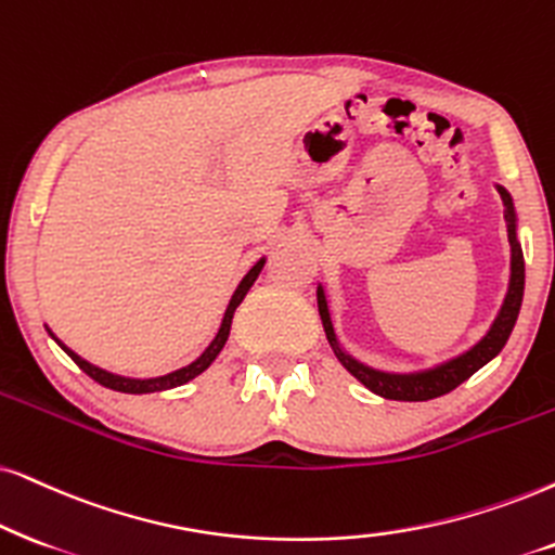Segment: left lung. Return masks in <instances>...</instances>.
<instances>
[{"instance_id": "1", "label": "left lung", "mask_w": 555, "mask_h": 555, "mask_svg": "<svg viewBox=\"0 0 555 555\" xmlns=\"http://www.w3.org/2000/svg\"><path fill=\"white\" fill-rule=\"evenodd\" d=\"M496 192L502 196L504 217H507V237H509L507 294H504L500 310H496V318L492 320V325L487 327V333H483L472 348H466L464 353L417 371H382V369L369 366V363H361L359 359H353L346 348H343L338 333H335L333 314H330L325 284L322 282L318 284V310H320V320H322V327H325V338L330 343V348H333L335 359L343 363V369H346L350 376L359 378L369 391H374V395L384 399H397V402H427V399L443 397L455 387H461L468 376H474L481 366H487L489 361L500 356V350L504 348V343H507L522 307L525 258H522L520 233H517L515 199H512V194L500 184H496Z\"/></svg>"}]
</instances>
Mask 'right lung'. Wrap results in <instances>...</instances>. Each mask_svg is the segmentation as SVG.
Instances as JSON below:
<instances>
[{"label": "right lung", "mask_w": 555, "mask_h": 555, "mask_svg": "<svg viewBox=\"0 0 555 555\" xmlns=\"http://www.w3.org/2000/svg\"><path fill=\"white\" fill-rule=\"evenodd\" d=\"M263 266H266V256L258 258V261H256L254 266H250L248 271H245V276L241 279V284L235 286L233 297H230V301H228L225 314H222V322H220V327H217L212 343H209V346H207L205 350H202V353L196 356V359H194L192 363H186V366H181V369H177V371H168V374H164V376L138 378V376L112 374V371L100 369V366H94V363H89L87 359H81V356L76 353V350L68 348L66 343H63L61 338H55V333H53V330L48 327V325H46V330H48V335H51V338H53L55 343H59L63 353H66L68 359H72V361L76 363V366H79V369L83 371V374L94 378L96 384H102V387L115 389V391H122V395H151V391H166V389L181 387V384L192 382V378L199 376L202 371H207L209 366H212V361L217 359V356H220V350L225 348L228 335H230V325H233V314H235V310H237V305H241V301L245 299V294H248L250 286H254V282L258 279V273L263 271Z\"/></svg>", "instance_id": "obj_1"}]
</instances>
